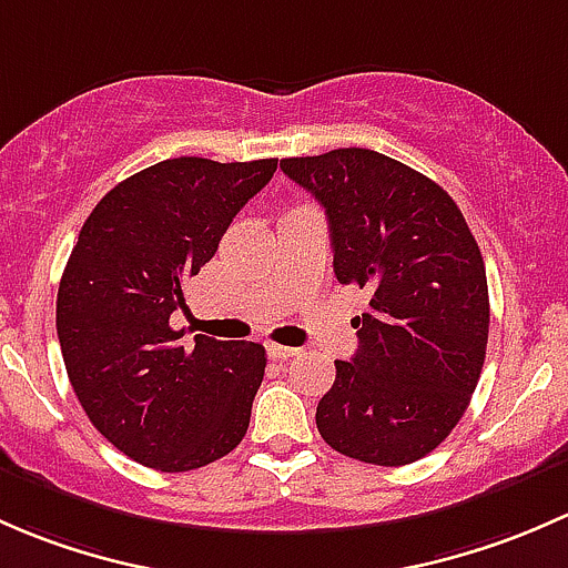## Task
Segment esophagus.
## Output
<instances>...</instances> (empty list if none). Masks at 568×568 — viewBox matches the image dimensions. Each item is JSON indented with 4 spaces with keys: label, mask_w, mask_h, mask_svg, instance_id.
Masks as SVG:
<instances>
[{
    "label": "esophagus",
    "mask_w": 568,
    "mask_h": 568,
    "mask_svg": "<svg viewBox=\"0 0 568 568\" xmlns=\"http://www.w3.org/2000/svg\"><path fill=\"white\" fill-rule=\"evenodd\" d=\"M301 353V349L295 347H284V344H267V355L276 361H286V358H295V355Z\"/></svg>",
    "instance_id": "34e87169"
}]
</instances>
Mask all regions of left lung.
<instances>
[{"label": "left lung", "mask_w": 568, "mask_h": 568, "mask_svg": "<svg viewBox=\"0 0 568 568\" xmlns=\"http://www.w3.org/2000/svg\"><path fill=\"white\" fill-rule=\"evenodd\" d=\"M284 174L325 207L333 271L369 292L358 349L336 361L317 405L331 448L399 467L435 452L481 377L489 292L481 251L452 196L364 148L284 158Z\"/></svg>", "instance_id": "left-lung-1"}]
</instances>
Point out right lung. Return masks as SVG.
<instances>
[{"mask_svg":"<svg viewBox=\"0 0 568 568\" xmlns=\"http://www.w3.org/2000/svg\"><path fill=\"white\" fill-rule=\"evenodd\" d=\"M276 166L169 158L114 185L81 226L57 292V336L87 418L139 465L194 470L245 437L265 347L194 336L189 353L169 317L189 308L185 282Z\"/></svg>","mask_w":568,"mask_h":568,"instance_id":"obj_1","label":"right lung"}]
</instances>
